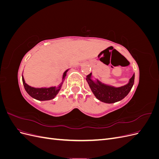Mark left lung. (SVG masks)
I'll use <instances>...</instances> for the list:
<instances>
[{"instance_id": "8db88e82", "label": "left lung", "mask_w": 159, "mask_h": 159, "mask_svg": "<svg viewBox=\"0 0 159 159\" xmlns=\"http://www.w3.org/2000/svg\"><path fill=\"white\" fill-rule=\"evenodd\" d=\"M91 73L87 75L86 80H87L92 92L96 98L100 100L101 102L107 103H115L125 98L129 91H131L134 80V74L127 84L121 86V87L115 88L113 86L102 84L99 80H97V81L95 82L91 79Z\"/></svg>"}]
</instances>
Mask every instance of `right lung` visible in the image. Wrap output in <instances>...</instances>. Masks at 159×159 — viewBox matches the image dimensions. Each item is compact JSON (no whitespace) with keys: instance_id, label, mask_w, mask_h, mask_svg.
I'll return each instance as SVG.
<instances>
[{"instance_id":"right-lung-1","label":"right lung","mask_w":159,"mask_h":159,"mask_svg":"<svg viewBox=\"0 0 159 159\" xmlns=\"http://www.w3.org/2000/svg\"><path fill=\"white\" fill-rule=\"evenodd\" d=\"M68 70H66L64 74H63V81L60 85L57 86V88L56 87H50V88H35L31 87V86L28 85L27 84L25 83V79L23 78V75L22 76V82L24 87H25V90L26 92L29 94L32 98H34L37 100L39 101H46V100H50L54 99L56 95L58 93L59 91L61 89V85L63 84L64 80L65 79L66 74Z\"/></svg>"}]
</instances>
